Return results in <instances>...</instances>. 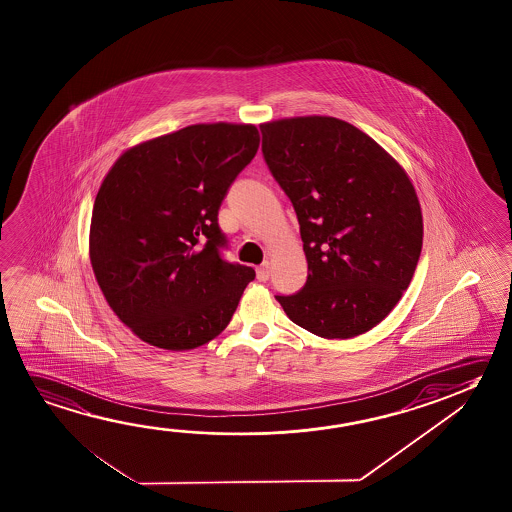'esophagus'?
Segmentation results:
<instances>
[{"label":"esophagus","instance_id":"obj_1","mask_svg":"<svg viewBox=\"0 0 512 512\" xmlns=\"http://www.w3.org/2000/svg\"><path fill=\"white\" fill-rule=\"evenodd\" d=\"M257 278L259 282H266L269 278V264L268 262H262L259 268H257Z\"/></svg>","mask_w":512,"mask_h":512}]
</instances>
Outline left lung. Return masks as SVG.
<instances>
[{
  "label": "left lung",
  "instance_id": "obj_1",
  "mask_svg": "<svg viewBox=\"0 0 512 512\" xmlns=\"http://www.w3.org/2000/svg\"><path fill=\"white\" fill-rule=\"evenodd\" d=\"M262 155L293 203L307 282L277 300L298 327L361 336L400 302L423 244L418 196L398 162L359 128L327 116L260 125Z\"/></svg>",
  "mask_w": 512,
  "mask_h": 512
}]
</instances>
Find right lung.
<instances>
[{
    "mask_svg": "<svg viewBox=\"0 0 512 512\" xmlns=\"http://www.w3.org/2000/svg\"><path fill=\"white\" fill-rule=\"evenodd\" d=\"M259 143L253 125L185 126L125 151L105 176L89 235L94 277L144 343L193 350L230 323L255 271L223 259L218 212Z\"/></svg>",
    "mask_w": 512,
    "mask_h": 512,
    "instance_id": "add662e5",
    "label": "right lung"
}]
</instances>
